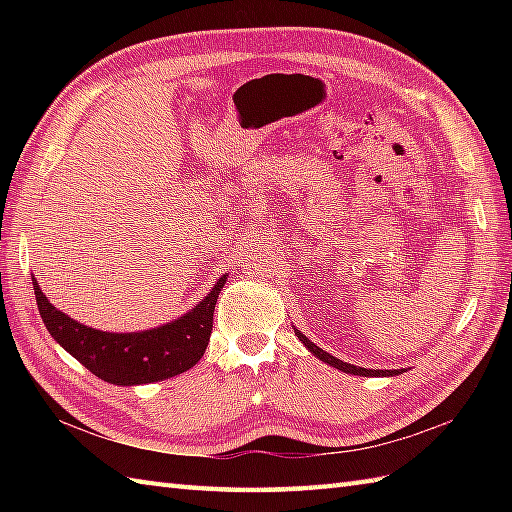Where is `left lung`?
<instances>
[{
    "instance_id": "obj_1",
    "label": "left lung",
    "mask_w": 512,
    "mask_h": 512,
    "mask_svg": "<svg viewBox=\"0 0 512 512\" xmlns=\"http://www.w3.org/2000/svg\"><path fill=\"white\" fill-rule=\"evenodd\" d=\"M295 334L299 336V341L308 347V350L317 356V358H321L323 363H328V365H332V367H336V369H341V372H347V374H354V376H394V374H398L396 369L394 372H391V369H365V367H356V365H350V363H343L341 358H334L332 354H328L325 350H321V347H317L314 345L306 334H301L299 330H295Z\"/></svg>"
}]
</instances>
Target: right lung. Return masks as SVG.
Listing matches in <instances>:
<instances>
[{
  "label": "right lung",
  "mask_w": 512,
  "mask_h": 512,
  "mask_svg": "<svg viewBox=\"0 0 512 512\" xmlns=\"http://www.w3.org/2000/svg\"><path fill=\"white\" fill-rule=\"evenodd\" d=\"M224 281L226 275L198 306L178 321L129 334L101 332L81 325L52 306L37 279H32V288L41 319L63 350L107 383L145 385L187 372L204 356L213 330L215 301Z\"/></svg>",
  "instance_id": "1"
}]
</instances>
